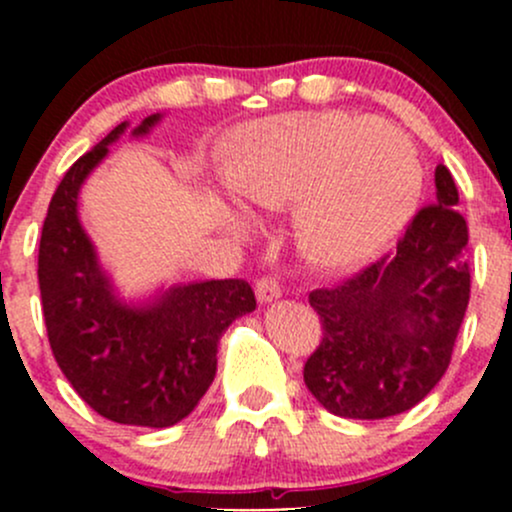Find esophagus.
<instances>
[{"label":"esophagus","instance_id":"1","mask_svg":"<svg viewBox=\"0 0 512 512\" xmlns=\"http://www.w3.org/2000/svg\"><path fill=\"white\" fill-rule=\"evenodd\" d=\"M255 292H257V299L267 304V302H272V299L280 297L282 287H280V282L275 280V277H262V280H257Z\"/></svg>","mask_w":512,"mask_h":512}]
</instances>
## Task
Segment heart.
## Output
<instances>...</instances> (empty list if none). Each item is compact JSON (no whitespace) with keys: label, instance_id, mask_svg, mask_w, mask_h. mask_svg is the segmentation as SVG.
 I'll list each match as a JSON object with an SVG mask.
<instances>
[{"label":"heart","instance_id":"obj_1","mask_svg":"<svg viewBox=\"0 0 512 512\" xmlns=\"http://www.w3.org/2000/svg\"><path fill=\"white\" fill-rule=\"evenodd\" d=\"M225 178L247 208H297L302 250L347 267L381 250L411 218L423 168L411 138L389 123L285 113L237 133Z\"/></svg>","mask_w":512,"mask_h":512}]
</instances>
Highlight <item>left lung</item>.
<instances>
[{
    "label": "left lung",
    "instance_id": "left-lung-1",
    "mask_svg": "<svg viewBox=\"0 0 512 512\" xmlns=\"http://www.w3.org/2000/svg\"><path fill=\"white\" fill-rule=\"evenodd\" d=\"M456 205L451 170L436 165V203L418 210L396 252L309 292L322 339L304 384L329 414H404L446 374L471 297L468 225Z\"/></svg>",
    "mask_w": 512,
    "mask_h": 512
}]
</instances>
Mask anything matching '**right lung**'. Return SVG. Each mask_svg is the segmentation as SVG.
Listing matches in <instances>:
<instances>
[{
  "label": "right lung",
  "mask_w": 512,
  "mask_h": 512,
  "mask_svg": "<svg viewBox=\"0 0 512 512\" xmlns=\"http://www.w3.org/2000/svg\"><path fill=\"white\" fill-rule=\"evenodd\" d=\"M160 118H143L131 136H146ZM126 128L118 123L76 160L51 198L39 242L41 309L56 364L96 414L168 428L203 399L220 337L257 302L245 280L170 285L143 302L118 297L79 220V193Z\"/></svg>",
  "instance_id": "right-lung-1"
}]
</instances>
